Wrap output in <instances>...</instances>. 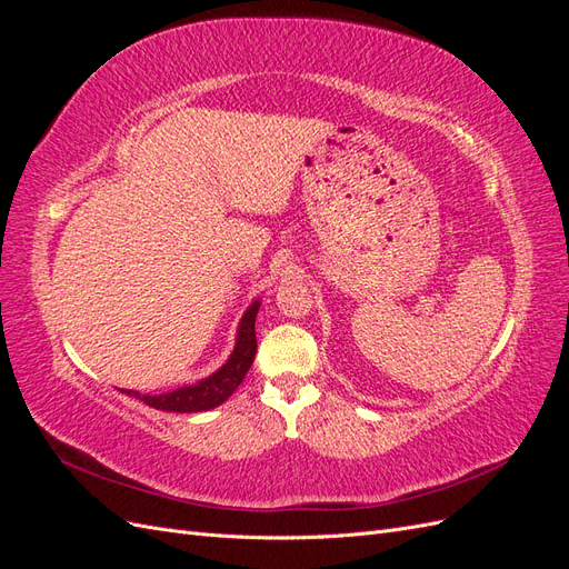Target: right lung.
<instances>
[{
    "mask_svg": "<svg viewBox=\"0 0 569 569\" xmlns=\"http://www.w3.org/2000/svg\"><path fill=\"white\" fill-rule=\"evenodd\" d=\"M261 301H253L247 313L242 316V322H239L237 330V341H234V351L230 353L228 363L213 375L206 377V380L180 387L166 393H140L132 389H123V393L134 396V399L144 401L147 406L157 408V410H168V412H201V410H211L220 406L222 401H228L232 391L242 385L244 375L249 372L253 356H256V313Z\"/></svg>",
    "mask_w": 569,
    "mask_h": 569,
    "instance_id": "1",
    "label": "right lung"
}]
</instances>
